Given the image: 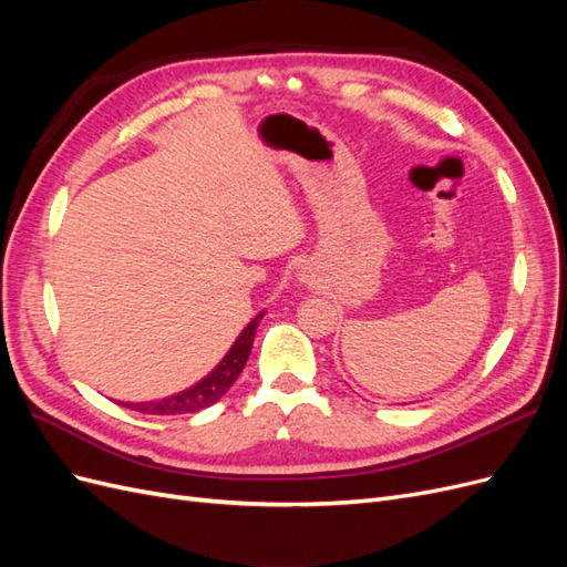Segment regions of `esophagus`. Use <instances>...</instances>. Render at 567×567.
<instances>
[{"mask_svg": "<svg viewBox=\"0 0 567 567\" xmlns=\"http://www.w3.org/2000/svg\"><path fill=\"white\" fill-rule=\"evenodd\" d=\"M300 277H305V274H300Z\"/></svg>", "mask_w": 567, "mask_h": 567, "instance_id": "34e87169", "label": "esophagus"}]
</instances>
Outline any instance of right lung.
Instances as JSON below:
<instances>
[{"label":"right lung","mask_w":567,"mask_h":567,"mask_svg":"<svg viewBox=\"0 0 567 567\" xmlns=\"http://www.w3.org/2000/svg\"><path fill=\"white\" fill-rule=\"evenodd\" d=\"M265 317V312L255 315L246 329L238 333L234 340V346L229 352L219 359V364L208 373L203 375L198 383L192 388H186L182 392L169 394V398L163 400H151V402H117L120 406H127L132 411H142V414H153V416H175V414H192V411H200L205 406L215 404L219 398H225V392L234 385L238 379V373L244 371L248 354L252 350V340L257 323Z\"/></svg>","instance_id":"1"}]
</instances>
